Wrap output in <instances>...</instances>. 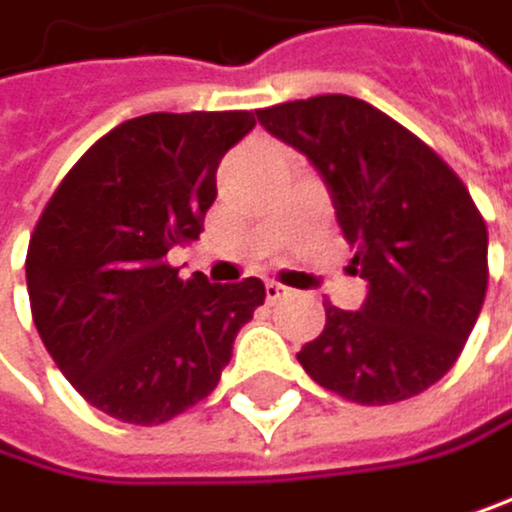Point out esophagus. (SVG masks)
<instances>
[{
    "label": "esophagus",
    "instance_id": "1",
    "mask_svg": "<svg viewBox=\"0 0 512 512\" xmlns=\"http://www.w3.org/2000/svg\"><path fill=\"white\" fill-rule=\"evenodd\" d=\"M292 295H295V292H292L289 286H282V282H276V279L267 282V301L276 304V301H286V298H292Z\"/></svg>",
    "mask_w": 512,
    "mask_h": 512
}]
</instances>
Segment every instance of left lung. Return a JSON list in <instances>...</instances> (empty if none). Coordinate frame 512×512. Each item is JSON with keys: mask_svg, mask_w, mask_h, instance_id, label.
Returning <instances> with one entry per match:
<instances>
[{"mask_svg": "<svg viewBox=\"0 0 512 512\" xmlns=\"http://www.w3.org/2000/svg\"><path fill=\"white\" fill-rule=\"evenodd\" d=\"M307 155L370 282L360 311L326 301V329L298 351L314 382L354 404H395L445 376L488 289V226L457 173L398 120L351 96L258 111Z\"/></svg>", "mask_w": 512, "mask_h": 512, "instance_id": "obj_1", "label": "left lung"}]
</instances>
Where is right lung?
Here are the masks:
<instances>
[{
    "label": "right lung",
    "mask_w": 512,
    "mask_h": 512,
    "mask_svg": "<svg viewBox=\"0 0 512 512\" xmlns=\"http://www.w3.org/2000/svg\"><path fill=\"white\" fill-rule=\"evenodd\" d=\"M251 111L142 114L67 170L27 248L39 339L64 379L120 423L158 426L208 398L261 279H180L167 251L195 242L217 198V164Z\"/></svg>",
    "instance_id": "add662e5"
}]
</instances>
